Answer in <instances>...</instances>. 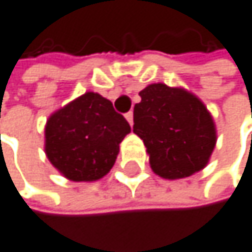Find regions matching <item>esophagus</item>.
Instances as JSON below:
<instances>
[{
	"instance_id": "obj_1",
	"label": "esophagus",
	"mask_w": 252,
	"mask_h": 252,
	"mask_svg": "<svg viewBox=\"0 0 252 252\" xmlns=\"http://www.w3.org/2000/svg\"><path fill=\"white\" fill-rule=\"evenodd\" d=\"M125 118H127V121L130 122V125H133V112L125 113Z\"/></svg>"
}]
</instances>
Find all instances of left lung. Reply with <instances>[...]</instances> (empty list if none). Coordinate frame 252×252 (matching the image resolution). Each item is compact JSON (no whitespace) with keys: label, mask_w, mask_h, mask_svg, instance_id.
<instances>
[{"label":"left lung","mask_w":252,"mask_h":252,"mask_svg":"<svg viewBox=\"0 0 252 252\" xmlns=\"http://www.w3.org/2000/svg\"><path fill=\"white\" fill-rule=\"evenodd\" d=\"M139 94L133 131L143 140L154 173L176 180L201 171L217 142L205 104L185 88L165 84H151Z\"/></svg>","instance_id":"1"}]
</instances>
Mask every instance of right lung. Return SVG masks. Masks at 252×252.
<instances>
[{"instance_id":"obj_1","label":"right lung","mask_w":252,"mask_h":252,"mask_svg":"<svg viewBox=\"0 0 252 252\" xmlns=\"http://www.w3.org/2000/svg\"><path fill=\"white\" fill-rule=\"evenodd\" d=\"M130 131L110 100L88 91L48 118L45 155L66 179L94 182L110 171Z\"/></svg>"}]
</instances>
